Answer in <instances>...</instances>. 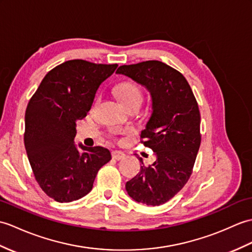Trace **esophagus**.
I'll list each match as a JSON object with an SVG mask.
<instances>
[{
    "mask_svg": "<svg viewBox=\"0 0 252 252\" xmlns=\"http://www.w3.org/2000/svg\"><path fill=\"white\" fill-rule=\"evenodd\" d=\"M112 156L115 160H122V159H125V157H126L125 153H122V151H120V150H114L112 153Z\"/></svg>",
    "mask_w": 252,
    "mask_h": 252,
    "instance_id": "esophagus-1",
    "label": "esophagus"
}]
</instances>
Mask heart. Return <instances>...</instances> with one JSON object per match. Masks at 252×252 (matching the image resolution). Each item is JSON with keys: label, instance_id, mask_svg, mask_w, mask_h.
Instances as JSON below:
<instances>
[{"label": "heart", "instance_id": "b5f03b06", "mask_svg": "<svg viewBox=\"0 0 252 252\" xmlns=\"http://www.w3.org/2000/svg\"><path fill=\"white\" fill-rule=\"evenodd\" d=\"M116 94L119 101L124 105H126L134 101H137V99H140V101H142L143 98L142 91H140L139 87L136 84L131 83V81L122 83L117 87Z\"/></svg>", "mask_w": 252, "mask_h": 252}]
</instances>
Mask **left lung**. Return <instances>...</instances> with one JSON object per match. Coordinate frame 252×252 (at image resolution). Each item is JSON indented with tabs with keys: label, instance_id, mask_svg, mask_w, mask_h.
Instances as JSON below:
<instances>
[{
	"label": "left lung",
	"instance_id": "left-lung-1",
	"mask_svg": "<svg viewBox=\"0 0 252 252\" xmlns=\"http://www.w3.org/2000/svg\"><path fill=\"white\" fill-rule=\"evenodd\" d=\"M125 75L145 87L151 97V115L140 136L153 149L156 161L126 181L134 201L159 206L179 192L190 178L201 144V116L188 81L176 69L160 61L122 65Z\"/></svg>",
	"mask_w": 252,
	"mask_h": 252
}]
</instances>
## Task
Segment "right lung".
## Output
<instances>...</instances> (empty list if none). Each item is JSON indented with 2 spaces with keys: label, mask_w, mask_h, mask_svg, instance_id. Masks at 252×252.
I'll use <instances>...</instances> for the list:
<instances>
[{
  "label": "right lung",
  "mask_w": 252,
  "mask_h": 252,
  "mask_svg": "<svg viewBox=\"0 0 252 252\" xmlns=\"http://www.w3.org/2000/svg\"><path fill=\"white\" fill-rule=\"evenodd\" d=\"M118 64L69 60L44 77L26 110L25 145L35 179L59 203L84 197L98 169L112 159L104 147L75 144V121L89 112L95 93ZM82 150L80 151V149Z\"/></svg>",
  "instance_id": "1"
}]
</instances>
